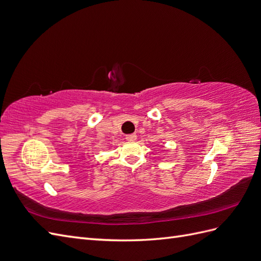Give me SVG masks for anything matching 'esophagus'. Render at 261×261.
<instances>
[{
  "instance_id": "obj_1",
  "label": "esophagus",
  "mask_w": 261,
  "mask_h": 261,
  "mask_svg": "<svg viewBox=\"0 0 261 261\" xmlns=\"http://www.w3.org/2000/svg\"><path fill=\"white\" fill-rule=\"evenodd\" d=\"M136 138H137L136 134H129V135H126V140L127 141H134L136 140Z\"/></svg>"
}]
</instances>
